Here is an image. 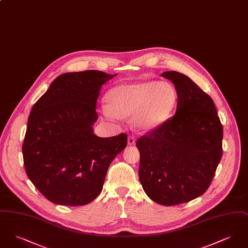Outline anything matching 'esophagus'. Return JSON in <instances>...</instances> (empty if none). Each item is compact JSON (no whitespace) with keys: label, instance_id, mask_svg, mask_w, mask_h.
<instances>
[{"label":"esophagus","instance_id":"esophagus-1","mask_svg":"<svg viewBox=\"0 0 248 248\" xmlns=\"http://www.w3.org/2000/svg\"><path fill=\"white\" fill-rule=\"evenodd\" d=\"M127 143H128V145H135V143H136L135 137L134 136H129L128 140H127Z\"/></svg>","mask_w":248,"mask_h":248}]
</instances>
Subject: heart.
<instances>
[{
    "mask_svg": "<svg viewBox=\"0 0 248 248\" xmlns=\"http://www.w3.org/2000/svg\"><path fill=\"white\" fill-rule=\"evenodd\" d=\"M177 101V91L167 82L127 83L107 94L108 106L102 108V112L108 119L133 115L137 127L150 131L170 116Z\"/></svg>",
    "mask_w": 248,
    "mask_h": 248,
    "instance_id": "b5f03b06",
    "label": "heart"
}]
</instances>
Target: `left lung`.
Returning <instances> with one entry per match:
<instances>
[{
	"instance_id": "1",
	"label": "left lung",
	"mask_w": 248,
	"mask_h": 248,
	"mask_svg": "<svg viewBox=\"0 0 248 248\" xmlns=\"http://www.w3.org/2000/svg\"><path fill=\"white\" fill-rule=\"evenodd\" d=\"M177 94L176 114L136 143L139 176L159 204L193 200L209 188L222 156L223 128L212 98L188 76L165 71Z\"/></svg>"
}]
</instances>
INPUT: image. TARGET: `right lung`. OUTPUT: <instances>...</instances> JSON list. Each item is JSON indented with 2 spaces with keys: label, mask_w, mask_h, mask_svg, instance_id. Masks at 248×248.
<instances>
[{
  "label": "right lung",
  "mask_w": 248,
  "mask_h": 248,
  "mask_svg": "<svg viewBox=\"0 0 248 248\" xmlns=\"http://www.w3.org/2000/svg\"><path fill=\"white\" fill-rule=\"evenodd\" d=\"M98 71L59 75L32 107L22 146L27 176L47 200L84 205L101 192L107 171L127 136L93 132L101 86L115 77Z\"/></svg>",
  "instance_id": "right-lung-1"
}]
</instances>
